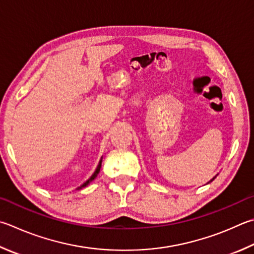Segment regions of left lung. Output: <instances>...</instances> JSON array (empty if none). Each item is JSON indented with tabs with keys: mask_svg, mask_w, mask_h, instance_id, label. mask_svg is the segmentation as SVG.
<instances>
[{
	"mask_svg": "<svg viewBox=\"0 0 254 254\" xmlns=\"http://www.w3.org/2000/svg\"><path fill=\"white\" fill-rule=\"evenodd\" d=\"M216 175H218V174H216ZM216 175H215V177H214L213 179H211V180H210V181H209V182H207V183H210V182H212V181H213V180H214V179L216 178Z\"/></svg>",
	"mask_w": 254,
	"mask_h": 254,
	"instance_id": "1",
	"label": "left lung"
}]
</instances>
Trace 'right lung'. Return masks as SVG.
Masks as SVG:
<instances>
[{
	"instance_id": "add662e5",
	"label": "right lung",
	"mask_w": 254,
	"mask_h": 254,
	"mask_svg": "<svg viewBox=\"0 0 254 254\" xmlns=\"http://www.w3.org/2000/svg\"><path fill=\"white\" fill-rule=\"evenodd\" d=\"M101 165H102V158H101V160H100V162H99V164H98V167H96V169H95V171H94V173L91 175L90 177V179L89 180H86V181L82 184V186H80L79 188L76 189V190H81L82 188H85L86 186H89V184L93 181V180L98 177V174H99V172H100V169H101Z\"/></svg>"
}]
</instances>
